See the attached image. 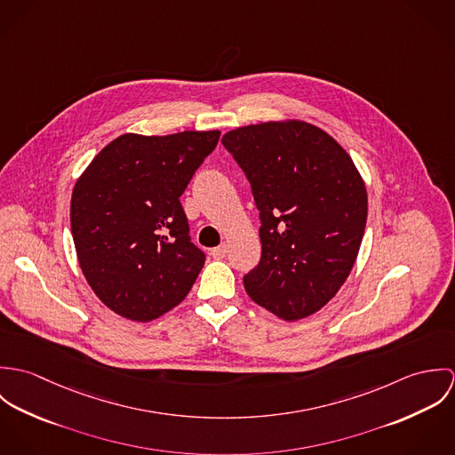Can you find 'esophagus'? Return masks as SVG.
Segmentation results:
<instances>
[{"label": "esophagus", "instance_id": "1", "mask_svg": "<svg viewBox=\"0 0 455 455\" xmlns=\"http://www.w3.org/2000/svg\"><path fill=\"white\" fill-rule=\"evenodd\" d=\"M212 258H215V259H222L226 254H228V245L226 243H222V245H219V247H215V249H212Z\"/></svg>", "mask_w": 455, "mask_h": 455}]
</instances>
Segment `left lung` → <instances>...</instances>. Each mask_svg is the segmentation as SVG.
Segmentation results:
<instances>
[{
	"mask_svg": "<svg viewBox=\"0 0 455 455\" xmlns=\"http://www.w3.org/2000/svg\"><path fill=\"white\" fill-rule=\"evenodd\" d=\"M222 143L259 210L262 254L245 291L283 321L314 315L357 259L368 217L363 177L332 136L303 121L236 128Z\"/></svg>",
	"mask_w": 455,
	"mask_h": 455,
	"instance_id": "8db88e82",
	"label": "left lung"
}]
</instances>
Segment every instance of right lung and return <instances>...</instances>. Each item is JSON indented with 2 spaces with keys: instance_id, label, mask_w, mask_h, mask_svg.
<instances>
[{
  "instance_id": "1",
  "label": "right lung",
  "mask_w": 455,
  "mask_h": 455,
  "mask_svg": "<svg viewBox=\"0 0 455 455\" xmlns=\"http://www.w3.org/2000/svg\"><path fill=\"white\" fill-rule=\"evenodd\" d=\"M219 136L126 132L78 177L69 206L78 264L121 317L154 321L189 294L204 254L191 242L180 196Z\"/></svg>"
}]
</instances>
